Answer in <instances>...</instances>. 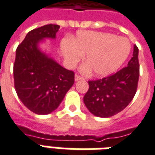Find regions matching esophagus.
Returning <instances> with one entry per match:
<instances>
[{
  "mask_svg": "<svg viewBox=\"0 0 155 155\" xmlns=\"http://www.w3.org/2000/svg\"><path fill=\"white\" fill-rule=\"evenodd\" d=\"M84 78L82 77V76H81V75H79V74H75L74 75V81H80V80H83Z\"/></svg>",
  "mask_w": 155,
  "mask_h": 155,
  "instance_id": "obj_1",
  "label": "esophagus"
}]
</instances>
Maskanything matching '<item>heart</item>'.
<instances>
[{"label": "heart", "mask_w": 155, "mask_h": 155, "mask_svg": "<svg viewBox=\"0 0 155 155\" xmlns=\"http://www.w3.org/2000/svg\"><path fill=\"white\" fill-rule=\"evenodd\" d=\"M61 48L70 67H74L87 53L88 63L81 67V71L86 73L93 70L98 76H106L115 72L126 61L131 45L125 37L111 33L80 31L74 40L62 39Z\"/></svg>", "instance_id": "b5f03b06"}]
</instances>
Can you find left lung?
Instances as JSON below:
<instances>
[{
    "label": "left lung",
    "mask_w": 155,
    "mask_h": 155,
    "mask_svg": "<svg viewBox=\"0 0 155 155\" xmlns=\"http://www.w3.org/2000/svg\"><path fill=\"white\" fill-rule=\"evenodd\" d=\"M139 77V49L134 45L133 57L126 67L107 77L89 81V90L84 96L85 106L91 113L101 118L120 113L133 100Z\"/></svg>",
    "instance_id": "8db88e82"
}]
</instances>
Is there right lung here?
Segmentation results:
<instances>
[{
  "label": "right lung",
  "instance_id": "1",
  "mask_svg": "<svg viewBox=\"0 0 155 155\" xmlns=\"http://www.w3.org/2000/svg\"><path fill=\"white\" fill-rule=\"evenodd\" d=\"M58 25L34 29L16 49L14 84L16 94L25 107L37 114L56 110L74 82V71H68L38 49L44 38H55Z\"/></svg>",
  "mask_w": 155,
  "mask_h": 155
}]
</instances>
